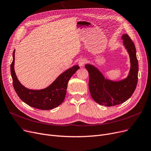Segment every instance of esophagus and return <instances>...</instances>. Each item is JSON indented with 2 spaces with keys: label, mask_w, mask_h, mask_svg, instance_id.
<instances>
[{
  "label": "esophagus",
  "mask_w": 151,
  "mask_h": 151,
  "mask_svg": "<svg viewBox=\"0 0 151 151\" xmlns=\"http://www.w3.org/2000/svg\"><path fill=\"white\" fill-rule=\"evenodd\" d=\"M86 63H87L86 59H84V58H82V59H81L79 60L78 64H79V66L83 67V66L84 65V64H85Z\"/></svg>",
  "instance_id": "obj_1"
}]
</instances>
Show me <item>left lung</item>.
I'll list each match as a JSON object with an SVG mask.
<instances>
[{
    "instance_id": "8db88e82",
    "label": "left lung",
    "mask_w": 151,
    "mask_h": 151,
    "mask_svg": "<svg viewBox=\"0 0 151 151\" xmlns=\"http://www.w3.org/2000/svg\"><path fill=\"white\" fill-rule=\"evenodd\" d=\"M123 43L129 55L130 68L127 76L119 81H113L104 76L94 65L86 64L89 75L88 88L93 99L105 106L122 104L134 92L138 81V63L136 48L133 41L127 34L122 36Z\"/></svg>"
}]
</instances>
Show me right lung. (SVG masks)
I'll use <instances>...</instances> for the list:
<instances>
[{
	"label": "right lung",
	"instance_id": "add662e5",
	"mask_svg": "<svg viewBox=\"0 0 151 151\" xmlns=\"http://www.w3.org/2000/svg\"><path fill=\"white\" fill-rule=\"evenodd\" d=\"M14 53L11 64V74L15 91L23 102L28 106L41 110L53 109L61 104L65 99L68 82L79 68L78 65L65 70L47 87L41 90H32L24 87L18 80L14 71Z\"/></svg>",
	"mask_w": 151,
	"mask_h": 151
}]
</instances>
